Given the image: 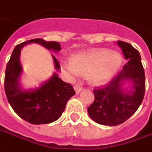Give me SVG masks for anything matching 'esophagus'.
Listing matches in <instances>:
<instances>
[{
    "label": "esophagus",
    "mask_w": 152,
    "mask_h": 152,
    "mask_svg": "<svg viewBox=\"0 0 152 152\" xmlns=\"http://www.w3.org/2000/svg\"><path fill=\"white\" fill-rule=\"evenodd\" d=\"M74 90L76 91V93H79L83 90V87L81 86V84L77 83L76 85H74Z\"/></svg>",
    "instance_id": "esophagus-1"
}]
</instances>
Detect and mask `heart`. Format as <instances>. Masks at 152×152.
I'll return each instance as SVG.
<instances>
[{"label": "heart", "mask_w": 152, "mask_h": 152, "mask_svg": "<svg viewBox=\"0 0 152 152\" xmlns=\"http://www.w3.org/2000/svg\"><path fill=\"white\" fill-rule=\"evenodd\" d=\"M123 60L118 51L99 49L74 56L72 64H68L67 69L74 74H87L92 84H102L119 71Z\"/></svg>", "instance_id": "b5f03b06"}]
</instances>
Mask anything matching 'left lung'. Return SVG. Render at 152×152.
I'll return each mask as SVG.
<instances>
[{
	"instance_id": "1",
	"label": "left lung",
	"mask_w": 152,
	"mask_h": 152,
	"mask_svg": "<svg viewBox=\"0 0 152 152\" xmlns=\"http://www.w3.org/2000/svg\"><path fill=\"white\" fill-rule=\"evenodd\" d=\"M117 43L128 62L107 84L93 90L95 100L88 108L91 119L103 125L125 122L136 112L145 94V73L138 50L128 42ZM124 82L131 84L129 89L123 88Z\"/></svg>"
}]
</instances>
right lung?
I'll return each mask as SVG.
<instances>
[{
  "label": "right lung",
  "instance_id": "obj_1",
  "mask_svg": "<svg viewBox=\"0 0 152 152\" xmlns=\"http://www.w3.org/2000/svg\"><path fill=\"white\" fill-rule=\"evenodd\" d=\"M33 42L55 52L61 50L59 42H47L42 38L29 40L17 45L6 65L4 83L5 95L15 112L25 121L33 124H50L61 117L66 103L75 94V91L72 85L62 81L56 73L39 88L28 90L21 88L19 77L22 67L19 56L23 47ZM52 57L55 68L59 71L61 69L60 63L53 55Z\"/></svg>",
  "mask_w": 152,
  "mask_h": 152
}]
</instances>
